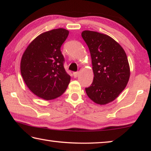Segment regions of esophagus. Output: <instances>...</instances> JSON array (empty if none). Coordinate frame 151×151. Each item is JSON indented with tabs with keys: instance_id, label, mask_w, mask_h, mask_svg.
Wrapping results in <instances>:
<instances>
[{
	"instance_id": "obj_1",
	"label": "esophagus",
	"mask_w": 151,
	"mask_h": 151,
	"mask_svg": "<svg viewBox=\"0 0 151 151\" xmlns=\"http://www.w3.org/2000/svg\"><path fill=\"white\" fill-rule=\"evenodd\" d=\"M78 74H79L78 71H76V72H73V76H74V78H77L78 76Z\"/></svg>"
}]
</instances>
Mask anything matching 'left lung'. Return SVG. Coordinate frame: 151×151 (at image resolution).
Wrapping results in <instances>:
<instances>
[{
  "mask_svg": "<svg viewBox=\"0 0 151 151\" xmlns=\"http://www.w3.org/2000/svg\"><path fill=\"white\" fill-rule=\"evenodd\" d=\"M82 36L88 46L94 75L86 92L94 103L105 105L114 101L128 82L127 55L117 42L105 34L85 30Z\"/></svg>",
  "mask_w": 151,
  "mask_h": 151,
  "instance_id": "8db88e82",
  "label": "left lung"
}]
</instances>
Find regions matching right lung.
<instances>
[{"mask_svg":"<svg viewBox=\"0 0 151 151\" xmlns=\"http://www.w3.org/2000/svg\"><path fill=\"white\" fill-rule=\"evenodd\" d=\"M69 31L52 29L37 36L27 46L21 61V73L28 88L45 100L56 99L64 93L70 76L65 70L61 51Z\"/></svg>","mask_w":151,"mask_h":151,"instance_id":"1","label":"right lung"}]
</instances>
